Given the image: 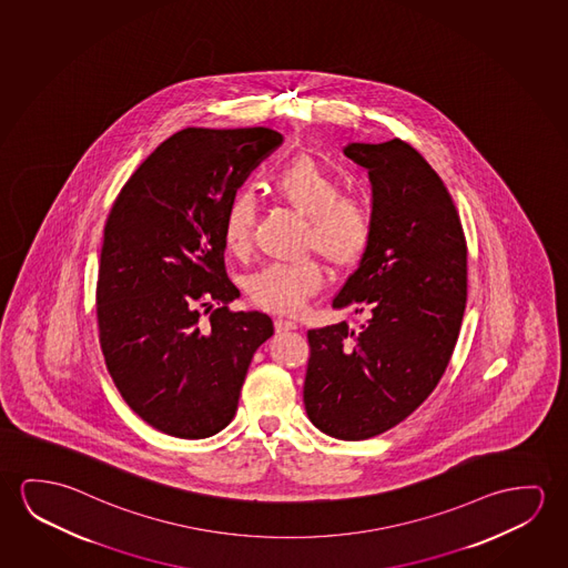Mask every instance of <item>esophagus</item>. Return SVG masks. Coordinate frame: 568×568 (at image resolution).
<instances>
[{
	"label": "esophagus",
	"mask_w": 568,
	"mask_h": 568,
	"mask_svg": "<svg viewBox=\"0 0 568 568\" xmlns=\"http://www.w3.org/2000/svg\"><path fill=\"white\" fill-rule=\"evenodd\" d=\"M297 328V323H293V321H287V318H277L275 321V331L280 332H287V331H295Z\"/></svg>",
	"instance_id": "obj_1"
}]
</instances>
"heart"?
I'll return each instance as SVG.
<instances>
[{
	"mask_svg": "<svg viewBox=\"0 0 568 568\" xmlns=\"http://www.w3.org/2000/svg\"><path fill=\"white\" fill-rule=\"evenodd\" d=\"M281 201L308 220L306 247L321 253L332 267L348 270L366 255L374 237V212L364 199L342 194V183L308 155H298L271 176ZM255 206L247 192H237L222 220L227 250L244 255L252 245ZM323 285V270L313 260L271 263L247 283L257 305L277 315H295Z\"/></svg>",
	"mask_w": 568,
	"mask_h": 568,
	"instance_id": "heart-1",
	"label": "heart"
}]
</instances>
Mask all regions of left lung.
Instances as JSON below:
<instances>
[{
  "instance_id": "obj_1",
  "label": "left lung",
  "mask_w": 568,
  "mask_h": 568,
  "mask_svg": "<svg viewBox=\"0 0 568 568\" xmlns=\"http://www.w3.org/2000/svg\"><path fill=\"white\" fill-rule=\"evenodd\" d=\"M372 183L374 237L332 308L366 315L306 332V415L342 440L407 419L445 374L466 308V240L440 176L405 141L348 143Z\"/></svg>"
}]
</instances>
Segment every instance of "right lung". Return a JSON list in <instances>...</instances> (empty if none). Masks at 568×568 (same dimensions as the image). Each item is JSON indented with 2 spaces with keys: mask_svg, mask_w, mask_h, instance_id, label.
<instances>
[{
  "mask_svg": "<svg viewBox=\"0 0 568 568\" xmlns=\"http://www.w3.org/2000/svg\"><path fill=\"white\" fill-rule=\"evenodd\" d=\"M283 143L267 128H186L123 184L104 227L97 313L105 366L123 399L165 435L230 425L255 349L260 311L232 313L222 220L253 169Z\"/></svg>",
  "mask_w": 568,
  "mask_h": 568,
  "instance_id": "obj_1",
  "label": "right lung"
}]
</instances>
